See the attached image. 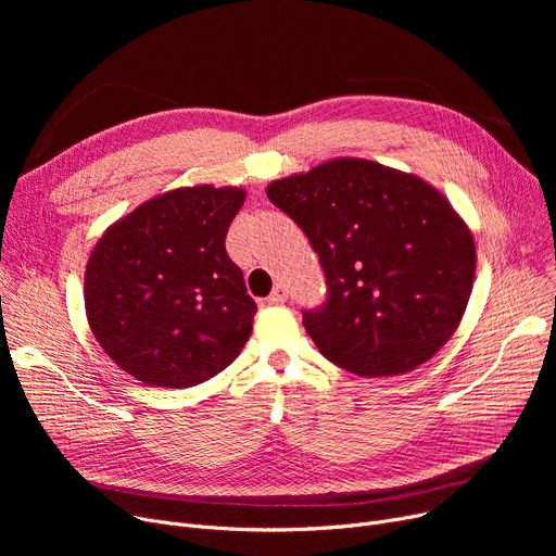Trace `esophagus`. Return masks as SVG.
<instances>
[{"label": "esophagus", "mask_w": 556, "mask_h": 556, "mask_svg": "<svg viewBox=\"0 0 556 556\" xmlns=\"http://www.w3.org/2000/svg\"><path fill=\"white\" fill-rule=\"evenodd\" d=\"M288 300V290H286V286H281V283H277L275 286V290L270 293V298L266 300L268 304H283Z\"/></svg>", "instance_id": "1"}]
</instances>
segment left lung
Listing matches in <instances>:
<instances>
[{
  "mask_svg": "<svg viewBox=\"0 0 556 556\" xmlns=\"http://www.w3.org/2000/svg\"><path fill=\"white\" fill-rule=\"evenodd\" d=\"M323 263L329 300L304 327L333 365L399 376L457 331L476 279V241L448 198L415 173L333 157L273 180Z\"/></svg>",
  "mask_w": 556,
  "mask_h": 556,
  "instance_id": "left-lung-1",
  "label": "left lung"
}]
</instances>
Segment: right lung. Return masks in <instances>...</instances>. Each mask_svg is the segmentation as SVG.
<instances>
[{"instance_id": "add662e5", "label": "right lung", "mask_w": 556, "mask_h": 556, "mask_svg": "<svg viewBox=\"0 0 556 556\" xmlns=\"http://www.w3.org/2000/svg\"><path fill=\"white\" fill-rule=\"evenodd\" d=\"M245 189L164 191L114 220L85 266V315L103 352L137 381L182 390L233 363L256 313L227 256Z\"/></svg>"}]
</instances>
